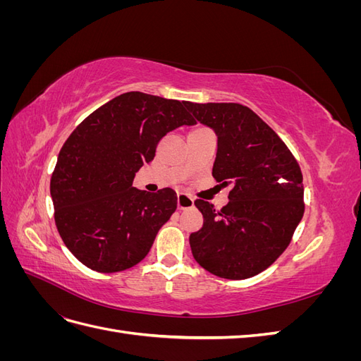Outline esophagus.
Instances as JSON below:
<instances>
[{
    "label": "esophagus",
    "mask_w": 361,
    "mask_h": 361,
    "mask_svg": "<svg viewBox=\"0 0 361 361\" xmlns=\"http://www.w3.org/2000/svg\"><path fill=\"white\" fill-rule=\"evenodd\" d=\"M194 206V199L188 194H178V209L185 211V209H190V207Z\"/></svg>",
    "instance_id": "1"
}]
</instances>
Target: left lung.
Masks as SVG:
<instances>
[{
  "instance_id": "8db88e82",
  "label": "left lung",
  "mask_w": 361,
  "mask_h": 361,
  "mask_svg": "<svg viewBox=\"0 0 361 361\" xmlns=\"http://www.w3.org/2000/svg\"><path fill=\"white\" fill-rule=\"evenodd\" d=\"M185 106L215 133L212 176L232 187L221 211L209 202H194L203 215V227L190 235L192 256L218 277L250 279L274 264L301 221L300 166L280 137L248 106L223 102Z\"/></svg>"
}]
</instances>
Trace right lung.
Masks as SVG:
<instances>
[{"label":"right lung","mask_w":361,"mask_h":361,"mask_svg":"<svg viewBox=\"0 0 361 361\" xmlns=\"http://www.w3.org/2000/svg\"><path fill=\"white\" fill-rule=\"evenodd\" d=\"M185 101L128 92L97 108L63 145L51 178L54 216L63 243L81 264L118 272L143 260L178 207L171 188L133 187L158 141L195 125Z\"/></svg>","instance_id":"obj_1"}]
</instances>
